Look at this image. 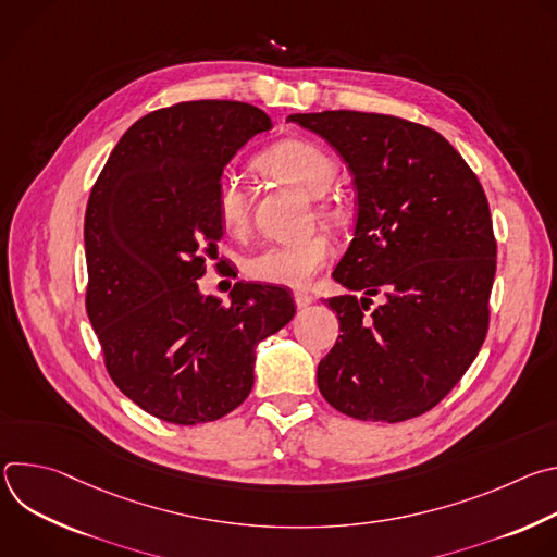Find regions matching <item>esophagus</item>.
<instances>
[{"label":"esophagus","mask_w":557,"mask_h":557,"mask_svg":"<svg viewBox=\"0 0 557 557\" xmlns=\"http://www.w3.org/2000/svg\"><path fill=\"white\" fill-rule=\"evenodd\" d=\"M293 299H295V306L297 308H306L312 304V295L310 293H304V290H295L293 293Z\"/></svg>","instance_id":"obj_1"}]
</instances>
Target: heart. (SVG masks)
Returning a JSON list of instances; mask_svg holds the SVG:
<instances>
[{
    "label": "heart",
    "mask_w": 557,
    "mask_h": 557,
    "mask_svg": "<svg viewBox=\"0 0 557 557\" xmlns=\"http://www.w3.org/2000/svg\"><path fill=\"white\" fill-rule=\"evenodd\" d=\"M258 170L310 196H322L337 176V161L320 143L308 138H284L258 156ZM215 211L226 233H247L251 224V200L243 181L228 174L218 181ZM317 211L333 222L344 218V209L333 200H322L317 205ZM331 258V237L317 231L297 243L260 247L243 260V271L247 277L264 284L308 286L326 269Z\"/></svg>",
    "instance_id": "obj_1"
}]
</instances>
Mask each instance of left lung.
I'll return each instance as SVG.
<instances>
[{"label": "left lung", "instance_id": "1", "mask_svg": "<svg viewBox=\"0 0 557 557\" xmlns=\"http://www.w3.org/2000/svg\"><path fill=\"white\" fill-rule=\"evenodd\" d=\"M326 138L357 187L355 237L333 277L339 339L317 385L339 412L399 423L441 404L490 329L496 237L487 196L436 129L387 114H290ZM386 301L369 310L372 294Z\"/></svg>", "mask_w": 557, "mask_h": 557}]
</instances>
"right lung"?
I'll return each instance as SVG.
<instances>
[{"instance_id": "add662e5", "label": "right lung", "mask_w": 557, "mask_h": 557, "mask_svg": "<svg viewBox=\"0 0 557 557\" xmlns=\"http://www.w3.org/2000/svg\"><path fill=\"white\" fill-rule=\"evenodd\" d=\"M271 119L240 101H185L138 119L112 149L86 209V310L108 374L147 414L218 421L253 387L256 346L284 329L277 286H233L231 306L198 280L222 224L215 185Z\"/></svg>"}]
</instances>
